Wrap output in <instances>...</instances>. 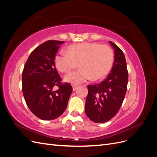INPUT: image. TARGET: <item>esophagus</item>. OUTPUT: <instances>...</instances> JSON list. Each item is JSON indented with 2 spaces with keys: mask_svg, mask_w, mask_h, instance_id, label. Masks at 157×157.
<instances>
[{
  "mask_svg": "<svg viewBox=\"0 0 157 157\" xmlns=\"http://www.w3.org/2000/svg\"><path fill=\"white\" fill-rule=\"evenodd\" d=\"M78 87V85H73V91H75V90L77 89Z\"/></svg>",
  "mask_w": 157,
  "mask_h": 157,
  "instance_id": "34e87169",
  "label": "esophagus"
}]
</instances>
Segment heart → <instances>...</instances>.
Instances as JSON below:
<instances>
[{
  "label": "heart",
  "instance_id": "b5f03b06",
  "mask_svg": "<svg viewBox=\"0 0 157 157\" xmlns=\"http://www.w3.org/2000/svg\"><path fill=\"white\" fill-rule=\"evenodd\" d=\"M65 53L55 56V67L59 72L67 73L78 64L80 69L64 78L65 82L72 84L84 82L91 78L94 81L100 80L109 73L113 64V52L107 45L81 42L69 46Z\"/></svg>",
  "mask_w": 157,
  "mask_h": 157
}]
</instances>
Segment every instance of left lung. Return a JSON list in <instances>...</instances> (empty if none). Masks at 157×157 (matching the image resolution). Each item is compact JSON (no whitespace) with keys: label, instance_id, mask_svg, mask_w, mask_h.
<instances>
[{"label":"left lung","instance_id":"1","mask_svg":"<svg viewBox=\"0 0 157 157\" xmlns=\"http://www.w3.org/2000/svg\"><path fill=\"white\" fill-rule=\"evenodd\" d=\"M109 43L115 50L111 72L101 82L88 86L85 112L96 123L107 122L116 115L127 90L128 74L125 56L119 47L111 41Z\"/></svg>","mask_w":157,"mask_h":157}]
</instances>
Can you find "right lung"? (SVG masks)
Instances as JSON below:
<instances>
[{
  "mask_svg": "<svg viewBox=\"0 0 157 157\" xmlns=\"http://www.w3.org/2000/svg\"><path fill=\"white\" fill-rule=\"evenodd\" d=\"M64 41L48 40L33 50L22 73V90L28 107L44 121L56 119L67 108L73 88L62 84L54 58ZM59 89L54 91L53 87Z\"/></svg>",
  "mask_w": 157,
  "mask_h": 157,
  "instance_id": "right-lung-1",
  "label": "right lung"
}]
</instances>
